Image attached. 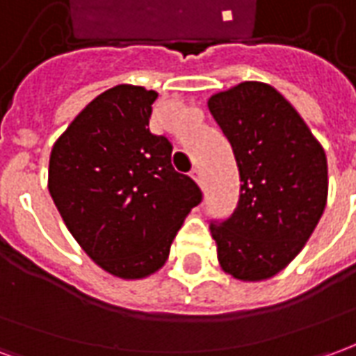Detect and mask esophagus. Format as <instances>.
<instances>
[{
	"mask_svg": "<svg viewBox=\"0 0 356 356\" xmlns=\"http://www.w3.org/2000/svg\"><path fill=\"white\" fill-rule=\"evenodd\" d=\"M191 175H193V179L198 183V185L204 186V175H202L200 168H194V170L191 171Z\"/></svg>",
	"mask_w": 356,
	"mask_h": 356,
	"instance_id": "34e87169",
	"label": "esophagus"
}]
</instances>
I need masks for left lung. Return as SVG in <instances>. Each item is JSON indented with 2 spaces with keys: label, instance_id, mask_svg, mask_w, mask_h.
<instances>
[{
  "label": "left lung",
  "instance_id": "obj_1",
  "mask_svg": "<svg viewBox=\"0 0 356 356\" xmlns=\"http://www.w3.org/2000/svg\"><path fill=\"white\" fill-rule=\"evenodd\" d=\"M238 165L236 208L211 221L217 259L238 280H265L301 252L328 196V163L298 110L275 88L244 81L208 101Z\"/></svg>",
  "mask_w": 356,
  "mask_h": 356
}]
</instances>
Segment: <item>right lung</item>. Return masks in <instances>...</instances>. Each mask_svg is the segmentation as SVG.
<instances>
[{"mask_svg": "<svg viewBox=\"0 0 356 356\" xmlns=\"http://www.w3.org/2000/svg\"><path fill=\"white\" fill-rule=\"evenodd\" d=\"M156 91L116 86L68 125L49 158V193L83 252L106 273L145 278L202 202L171 165L173 145L148 129Z\"/></svg>", "mask_w": 356, "mask_h": 356, "instance_id": "1", "label": "right lung"}]
</instances>
